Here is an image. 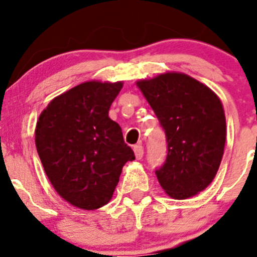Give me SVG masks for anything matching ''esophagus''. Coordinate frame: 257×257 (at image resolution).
I'll return each mask as SVG.
<instances>
[{
    "instance_id": "1",
    "label": "esophagus",
    "mask_w": 257,
    "mask_h": 257,
    "mask_svg": "<svg viewBox=\"0 0 257 257\" xmlns=\"http://www.w3.org/2000/svg\"><path fill=\"white\" fill-rule=\"evenodd\" d=\"M134 153H136V158L137 159H142V158H143V155H144V148H143V145L142 144H137V145H134Z\"/></svg>"
}]
</instances>
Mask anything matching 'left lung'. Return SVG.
I'll return each mask as SVG.
<instances>
[{"instance_id": "obj_1", "label": "left lung", "mask_w": 257, "mask_h": 257, "mask_svg": "<svg viewBox=\"0 0 257 257\" xmlns=\"http://www.w3.org/2000/svg\"><path fill=\"white\" fill-rule=\"evenodd\" d=\"M138 87L165 132L167 158L155 170L165 193L188 199L216 175L224 154L226 121L217 95L183 73H165Z\"/></svg>"}]
</instances>
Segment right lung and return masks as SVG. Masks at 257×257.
<instances>
[{
	"label": "right lung",
	"mask_w": 257,
	"mask_h": 257,
	"mask_svg": "<svg viewBox=\"0 0 257 257\" xmlns=\"http://www.w3.org/2000/svg\"><path fill=\"white\" fill-rule=\"evenodd\" d=\"M123 83L85 82L54 98L41 113L36 148L57 193L94 210L112 199L121 168L134 160L121 128L108 116Z\"/></svg>",
	"instance_id": "add662e5"
}]
</instances>
